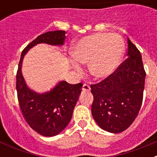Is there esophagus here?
Segmentation results:
<instances>
[{
	"label": "esophagus",
	"instance_id": "1",
	"mask_svg": "<svg viewBox=\"0 0 157 157\" xmlns=\"http://www.w3.org/2000/svg\"><path fill=\"white\" fill-rule=\"evenodd\" d=\"M82 90L84 92H89V91H90V86L87 85V84H84L82 86Z\"/></svg>",
	"mask_w": 157,
	"mask_h": 157
}]
</instances>
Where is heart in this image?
<instances>
[{
	"label": "heart",
	"mask_w": 157,
	"mask_h": 157,
	"mask_svg": "<svg viewBox=\"0 0 157 157\" xmlns=\"http://www.w3.org/2000/svg\"><path fill=\"white\" fill-rule=\"evenodd\" d=\"M123 50L124 45L120 36L98 33L79 40L71 49V55L77 63H89V71L94 78L104 80L116 71ZM73 67L78 72L81 71L76 63Z\"/></svg>",
	"instance_id": "obj_1"
}]
</instances>
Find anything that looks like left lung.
<instances>
[{"mask_svg":"<svg viewBox=\"0 0 157 157\" xmlns=\"http://www.w3.org/2000/svg\"><path fill=\"white\" fill-rule=\"evenodd\" d=\"M127 59L106 79L91 85V112L98 125L108 132H123L141 109L145 71L141 55L127 37Z\"/></svg>","mask_w":157,"mask_h":157,"instance_id":"1","label":"left lung"}]
</instances>
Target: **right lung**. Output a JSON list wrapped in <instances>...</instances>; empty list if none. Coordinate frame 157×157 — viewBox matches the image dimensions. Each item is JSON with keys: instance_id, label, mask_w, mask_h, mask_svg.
Returning <instances> with one entry per match:
<instances>
[{"instance_id": "add662e5", "label": "right lung", "mask_w": 157, "mask_h": 157, "mask_svg": "<svg viewBox=\"0 0 157 157\" xmlns=\"http://www.w3.org/2000/svg\"><path fill=\"white\" fill-rule=\"evenodd\" d=\"M65 33L64 30L48 31L30 42L22 52L16 74L18 101L23 117L33 130L45 137L57 135L68 125L82 84L60 81L49 91L39 94L27 86L22 75V63L26 53L37 44L63 45Z\"/></svg>"}]
</instances>
